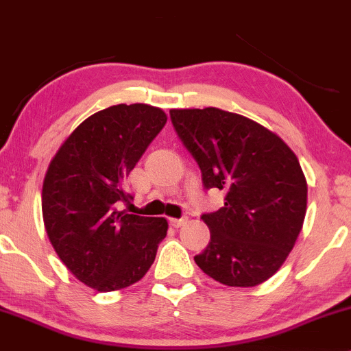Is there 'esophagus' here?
<instances>
[{"label": "esophagus", "instance_id": "1", "mask_svg": "<svg viewBox=\"0 0 351 351\" xmlns=\"http://www.w3.org/2000/svg\"><path fill=\"white\" fill-rule=\"evenodd\" d=\"M186 221H188L186 217H180V219H178V217H171L170 224H171L173 228H181L184 223H186Z\"/></svg>", "mask_w": 351, "mask_h": 351}]
</instances>
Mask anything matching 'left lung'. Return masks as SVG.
<instances>
[{
  "instance_id": "8db88e82",
  "label": "left lung",
  "mask_w": 351,
  "mask_h": 351,
  "mask_svg": "<svg viewBox=\"0 0 351 351\" xmlns=\"http://www.w3.org/2000/svg\"><path fill=\"white\" fill-rule=\"evenodd\" d=\"M170 117L204 188L226 191L223 208L201 216L211 241L195 263L224 285L263 284L287 259L307 211L295 153L263 125L221 108H173Z\"/></svg>"
}]
</instances>
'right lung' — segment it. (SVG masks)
Segmentation results:
<instances>
[{
	"label": "right lung",
	"instance_id": "obj_1",
	"mask_svg": "<svg viewBox=\"0 0 351 351\" xmlns=\"http://www.w3.org/2000/svg\"><path fill=\"white\" fill-rule=\"evenodd\" d=\"M167 123L147 104L112 106L75 128L51 160L43 217L52 247L80 282L112 292L148 272L167 236L165 217L120 211L134 196L125 178Z\"/></svg>",
	"mask_w": 351,
	"mask_h": 351
}]
</instances>
